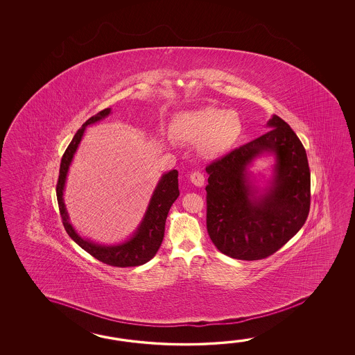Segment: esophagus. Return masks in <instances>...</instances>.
Segmentation results:
<instances>
[{"label": "esophagus", "mask_w": 355, "mask_h": 355, "mask_svg": "<svg viewBox=\"0 0 355 355\" xmlns=\"http://www.w3.org/2000/svg\"><path fill=\"white\" fill-rule=\"evenodd\" d=\"M190 181L196 185V187H199V188H202L204 185V181H205V178H204V175L202 173H199V171H196V173H193V174H190Z\"/></svg>", "instance_id": "1"}]
</instances>
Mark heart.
<instances>
[{
	"label": "heart",
	"instance_id": "heart-1",
	"mask_svg": "<svg viewBox=\"0 0 355 355\" xmlns=\"http://www.w3.org/2000/svg\"><path fill=\"white\" fill-rule=\"evenodd\" d=\"M241 116L234 110L205 106L176 115L171 130L176 138L199 144L208 156H219L231 150L241 137Z\"/></svg>",
	"mask_w": 355,
	"mask_h": 355
}]
</instances>
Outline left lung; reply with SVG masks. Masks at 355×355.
Wrapping results in <instances>:
<instances>
[{
    "label": "left lung",
    "mask_w": 355,
    "mask_h": 355,
    "mask_svg": "<svg viewBox=\"0 0 355 355\" xmlns=\"http://www.w3.org/2000/svg\"><path fill=\"white\" fill-rule=\"evenodd\" d=\"M266 128L270 130L205 167L209 175L205 187L208 234L222 254L239 260L272 255L301 230L309 216L311 174L306 150L278 115H272ZM261 157L273 159L263 189L256 185L261 178L250 170Z\"/></svg>",
    "instance_id": "8db88e82"
}]
</instances>
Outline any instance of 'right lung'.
<instances>
[{
	"label": "right lung",
	"instance_id": "right-lung-1",
	"mask_svg": "<svg viewBox=\"0 0 355 355\" xmlns=\"http://www.w3.org/2000/svg\"><path fill=\"white\" fill-rule=\"evenodd\" d=\"M110 114H112V109L106 107L96 115L91 116L89 121H85L83 127L76 132L75 136L72 138L71 144H68L67 150L60 161V178L57 182V200L60 205L63 226L66 228L68 236L80 248H83L86 252H89L95 259L112 266H118V268L139 266L150 261L152 257L157 254L164 240L167 214L171 205L180 194L178 170H171L159 178V182L152 193L147 209L144 211L142 220L139 222L135 232L130 234L127 240L118 243L103 245L98 242L91 241L90 239L83 237L78 234L73 225L71 223L67 207L64 204V198H63L68 171L75 157L76 152L78 150V146L83 141L86 128L91 124H95L98 121L105 119L106 116H109Z\"/></svg>",
	"mask_w": 355,
	"mask_h": 355
}]
</instances>
